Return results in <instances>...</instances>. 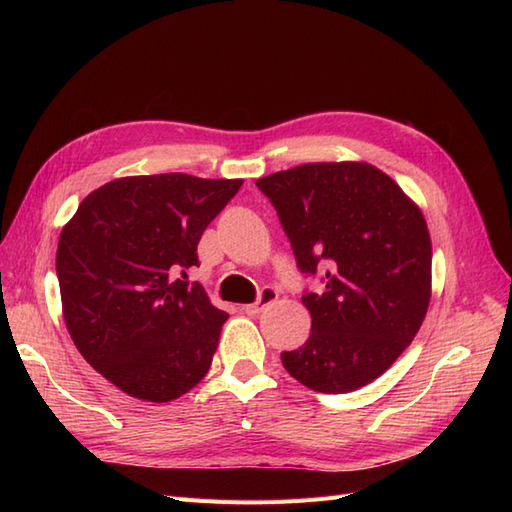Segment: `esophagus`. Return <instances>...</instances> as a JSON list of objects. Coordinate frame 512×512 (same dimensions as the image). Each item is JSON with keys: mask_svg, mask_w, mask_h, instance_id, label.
Masks as SVG:
<instances>
[{"mask_svg": "<svg viewBox=\"0 0 512 512\" xmlns=\"http://www.w3.org/2000/svg\"><path fill=\"white\" fill-rule=\"evenodd\" d=\"M277 290L275 288H264L262 292H259V299L255 303H250V306H244L242 310L246 314H250V317H257L259 312H262L266 306H270V303L277 301Z\"/></svg>", "mask_w": 512, "mask_h": 512, "instance_id": "1", "label": "esophagus"}]
</instances>
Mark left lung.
<instances>
[{
	"label": "left lung",
	"mask_w": 512,
	"mask_h": 512,
	"mask_svg": "<svg viewBox=\"0 0 512 512\" xmlns=\"http://www.w3.org/2000/svg\"><path fill=\"white\" fill-rule=\"evenodd\" d=\"M255 184L273 202L301 273L325 268L323 288L301 297L310 339L281 363L321 394L365 387L407 350L429 308L422 211L367 162H310Z\"/></svg>",
	"instance_id": "8db88e82"
}]
</instances>
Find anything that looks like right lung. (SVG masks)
<instances>
[{
    "label": "right lung",
    "mask_w": 512,
    "mask_h": 512,
    "mask_svg": "<svg viewBox=\"0 0 512 512\" xmlns=\"http://www.w3.org/2000/svg\"><path fill=\"white\" fill-rule=\"evenodd\" d=\"M244 180L187 173L103 184L63 226L57 277L76 350L125 394L169 402L206 376L228 319L187 281L198 242Z\"/></svg>",
    "instance_id": "1"
}]
</instances>
